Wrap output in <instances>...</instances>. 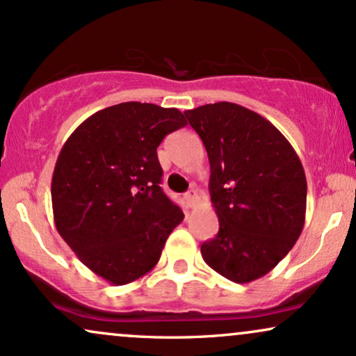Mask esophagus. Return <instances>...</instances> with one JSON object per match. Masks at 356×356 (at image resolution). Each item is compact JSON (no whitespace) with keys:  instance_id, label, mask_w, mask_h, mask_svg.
Listing matches in <instances>:
<instances>
[{"instance_id":"esophagus-1","label":"esophagus","mask_w":356,"mask_h":356,"mask_svg":"<svg viewBox=\"0 0 356 356\" xmlns=\"http://www.w3.org/2000/svg\"><path fill=\"white\" fill-rule=\"evenodd\" d=\"M184 199H186L187 207H194V205L197 204V199H199V197H197V192L195 191H189L186 195H184Z\"/></svg>"}]
</instances>
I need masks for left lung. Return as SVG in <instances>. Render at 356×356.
Masks as SVG:
<instances>
[{"mask_svg": "<svg viewBox=\"0 0 356 356\" xmlns=\"http://www.w3.org/2000/svg\"><path fill=\"white\" fill-rule=\"evenodd\" d=\"M211 164L219 232L200 247L205 264L235 284L272 270L300 237L307 179L284 134L254 111L216 102L186 111Z\"/></svg>", "mask_w": 356, "mask_h": 356, "instance_id": "8db88e82", "label": "left lung"}]
</instances>
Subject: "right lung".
I'll return each mask as SVG.
<instances>
[{"instance_id":"right-lung-1","label":"right lung","mask_w":356,"mask_h":356,"mask_svg":"<svg viewBox=\"0 0 356 356\" xmlns=\"http://www.w3.org/2000/svg\"><path fill=\"white\" fill-rule=\"evenodd\" d=\"M187 124L175 108L121 102L88 118L56 161V229L86 267L126 285L159 262L184 213L161 189L157 147Z\"/></svg>"}]
</instances>
